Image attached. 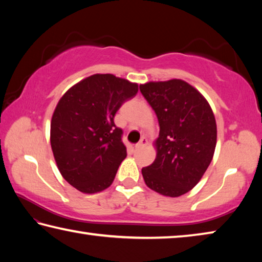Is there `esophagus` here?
I'll use <instances>...</instances> for the list:
<instances>
[{"label": "esophagus", "instance_id": "1", "mask_svg": "<svg viewBox=\"0 0 262 262\" xmlns=\"http://www.w3.org/2000/svg\"><path fill=\"white\" fill-rule=\"evenodd\" d=\"M147 144H148V140L144 139V137H142L139 143H137V144L135 145V149L139 150V149H141V148H143L144 145H147Z\"/></svg>", "mask_w": 262, "mask_h": 262}]
</instances>
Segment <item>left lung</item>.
Returning a JSON list of instances; mask_svg holds the SVG:
<instances>
[{"label":"left lung","mask_w":262,"mask_h":262,"mask_svg":"<svg viewBox=\"0 0 262 262\" xmlns=\"http://www.w3.org/2000/svg\"><path fill=\"white\" fill-rule=\"evenodd\" d=\"M140 91L159 123L157 156L142 176L155 192L180 196L200 181L214 156V113L205 97L181 79L141 84Z\"/></svg>","instance_id":"obj_1"}]
</instances>
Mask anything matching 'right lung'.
<instances>
[{
    "label": "right lung",
    "mask_w": 262,
    "mask_h": 262,
    "mask_svg": "<svg viewBox=\"0 0 262 262\" xmlns=\"http://www.w3.org/2000/svg\"><path fill=\"white\" fill-rule=\"evenodd\" d=\"M139 85L112 74H96L72 86L57 103L51 122V145L57 168L85 194L110 187L127 156L114 115Z\"/></svg>",
    "instance_id": "obj_1"
}]
</instances>
